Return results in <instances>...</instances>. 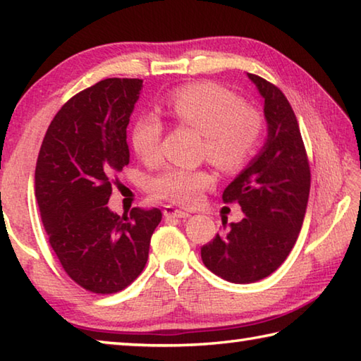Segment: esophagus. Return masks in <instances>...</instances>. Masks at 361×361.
<instances>
[{
    "label": "esophagus",
    "instance_id": "34e87169",
    "mask_svg": "<svg viewBox=\"0 0 361 361\" xmlns=\"http://www.w3.org/2000/svg\"><path fill=\"white\" fill-rule=\"evenodd\" d=\"M164 216H167V218H188L191 215H189V213L185 212V210L176 209V207H173V205H166V207H164Z\"/></svg>",
    "mask_w": 361,
    "mask_h": 361
}]
</instances>
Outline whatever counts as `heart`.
Returning a JSON list of instances; mask_svg holds the SVG:
<instances>
[{
	"label": "heart",
	"mask_w": 361,
	"mask_h": 361,
	"mask_svg": "<svg viewBox=\"0 0 361 361\" xmlns=\"http://www.w3.org/2000/svg\"><path fill=\"white\" fill-rule=\"evenodd\" d=\"M167 113L180 126L202 133L200 154L224 173H237L258 152L266 124L259 109L248 106L239 95L223 85L199 82L176 89L167 99ZM164 126L156 114H145L132 127V146L146 164L161 161ZM213 185L204 169L167 167L151 180L156 199L180 205H194Z\"/></svg>",
	"instance_id": "b5f03b06"
}]
</instances>
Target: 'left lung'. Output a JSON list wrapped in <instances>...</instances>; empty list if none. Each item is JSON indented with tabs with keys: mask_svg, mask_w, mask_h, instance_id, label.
<instances>
[{
	"mask_svg": "<svg viewBox=\"0 0 361 361\" xmlns=\"http://www.w3.org/2000/svg\"><path fill=\"white\" fill-rule=\"evenodd\" d=\"M264 99L267 140L259 154L224 189L223 202L245 213L239 223L223 221L221 234L200 248L204 264L232 283L271 276L295 247L310 191L307 152L295 111L282 90L248 73Z\"/></svg>",
	"mask_w": 361,
	"mask_h": 361,
	"instance_id": "1",
	"label": "left lung"
}]
</instances>
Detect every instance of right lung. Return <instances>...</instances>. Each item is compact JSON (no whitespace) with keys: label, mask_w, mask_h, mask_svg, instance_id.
Masks as SVG:
<instances>
[{"label":"right lung","mask_w":361,"mask_h":361,"mask_svg":"<svg viewBox=\"0 0 361 361\" xmlns=\"http://www.w3.org/2000/svg\"><path fill=\"white\" fill-rule=\"evenodd\" d=\"M143 79L108 78L60 108L42 140L35 194L49 243L79 286L111 295L129 286L148 261L159 209L119 216L108 209L113 185L130 161L127 145Z\"/></svg>","instance_id":"right-lung-1"}]
</instances>
